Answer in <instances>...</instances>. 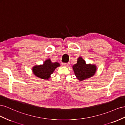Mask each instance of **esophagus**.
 I'll return each mask as SVG.
<instances>
[{
    "instance_id": "1",
    "label": "esophagus",
    "mask_w": 125,
    "mask_h": 125,
    "mask_svg": "<svg viewBox=\"0 0 125 125\" xmlns=\"http://www.w3.org/2000/svg\"><path fill=\"white\" fill-rule=\"evenodd\" d=\"M69 65H70V63H63V65L64 66H66V67L68 66Z\"/></svg>"
}]
</instances>
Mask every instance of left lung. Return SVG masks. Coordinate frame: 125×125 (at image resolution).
<instances>
[{
	"label": "left lung",
	"instance_id": "obj_1",
	"mask_svg": "<svg viewBox=\"0 0 125 125\" xmlns=\"http://www.w3.org/2000/svg\"><path fill=\"white\" fill-rule=\"evenodd\" d=\"M72 68L76 78L79 81H83L93 76L97 71V66L93 64H86L81 56L77 58L76 64Z\"/></svg>",
	"mask_w": 125,
	"mask_h": 125
}]
</instances>
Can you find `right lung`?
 <instances>
[{"mask_svg": "<svg viewBox=\"0 0 125 125\" xmlns=\"http://www.w3.org/2000/svg\"><path fill=\"white\" fill-rule=\"evenodd\" d=\"M60 66L59 63H53L50 59H48L45 61L43 64L33 66L32 71L35 76L48 80L51 77V75L54 72L56 67Z\"/></svg>", "mask_w": 125, "mask_h": 125, "instance_id": "right-lung-1", "label": "right lung"}]
</instances>
